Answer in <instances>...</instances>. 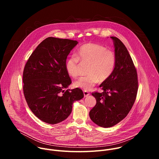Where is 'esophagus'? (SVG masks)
I'll list each match as a JSON object with an SVG mask.
<instances>
[{"label":"esophagus","instance_id":"obj_1","mask_svg":"<svg viewBox=\"0 0 159 159\" xmlns=\"http://www.w3.org/2000/svg\"><path fill=\"white\" fill-rule=\"evenodd\" d=\"M84 97H87L90 95V93L88 91H86V90H84Z\"/></svg>","mask_w":159,"mask_h":159}]
</instances>
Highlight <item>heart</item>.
I'll return each mask as SVG.
<instances>
[{
	"label": "heart",
	"mask_w": 159,
	"mask_h": 159,
	"mask_svg": "<svg viewBox=\"0 0 159 159\" xmlns=\"http://www.w3.org/2000/svg\"><path fill=\"white\" fill-rule=\"evenodd\" d=\"M116 61L115 53L112 50L106 49L102 45L89 43L82 45L76 56L72 55L67 59L65 69L68 74L75 78L80 74V63L88 64V75L80 77L74 84L75 87L87 91L99 81L104 82L110 77L115 69Z\"/></svg>",
	"instance_id": "b5f03b06"
}]
</instances>
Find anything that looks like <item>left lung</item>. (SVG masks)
Instances as JSON below:
<instances>
[{"mask_svg": "<svg viewBox=\"0 0 159 159\" xmlns=\"http://www.w3.org/2000/svg\"><path fill=\"white\" fill-rule=\"evenodd\" d=\"M111 38L114 41L116 65L110 77L99 86L103 92L92 93L96 104L89 112L91 120L103 128L116 125L128 115L139 88L137 69L128 50L120 39Z\"/></svg>", "mask_w": 159, "mask_h": 159, "instance_id": "8db88e82", "label": "left lung"}]
</instances>
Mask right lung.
<instances>
[{"mask_svg": "<svg viewBox=\"0 0 159 159\" xmlns=\"http://www.w3.org/2000/svg\"><path fill=\"white\" fill-rule=\"evenodd\" d=\"M78 42L48 37L34 50L26 62L22 75L23 93L28 107L39 120L54 125L70 115L74 101L84 98L82 90L68 87L72 80L65 63Z\"/></svg>", "mask_w": 159, "mask_h": 159, "instance_id": "add662e5", "label": "right lung"}]
</instances>
